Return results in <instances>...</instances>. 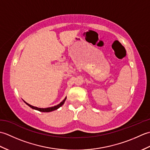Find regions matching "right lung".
<instances>
[{"label":"right lung","instance_id":"add662e5","mask_svg":"<svg viewBox=\"0 0 150 150\" xmlns=\"http://www.w3.org/2000/svg\"><path fill=\"white\" fill-rule=\"evenodd\" d=\"M66 99V97L61 102V103H60V104H59L58 105H57V106H52V107H49V108H37V107L32 106V105L29 104L28 103H27L26 102H25L24 100V102L28 105V106H29L30 108H32V109H33V110H38V111H41V112H51V111H54V110H57V109H59V108L60 107H61V106H62V105H63L64 104Z\"/></svg>","mask_w":150,"mask_h":150}]
</instances>
